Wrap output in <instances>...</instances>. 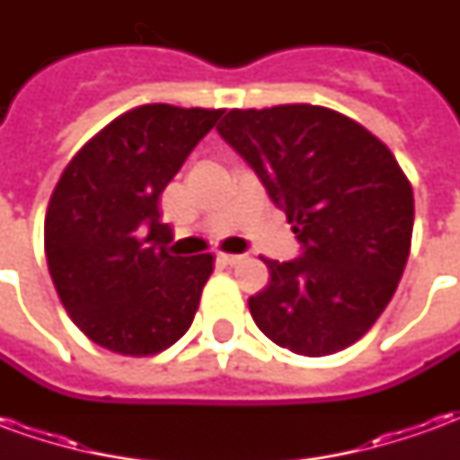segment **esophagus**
Wrapping results in <instances>:
<instances>
[{
    "instance_id": "obj_1",
    "label": "esophagus",
    "mask_w": 460,
    "mask_h": 460,
    "mask_svg": "<svg viewBox=\"0 0 460 460\" xmlns=\"http://www.w3.org/2000/svg\"><path fill=\"white\" fill-rule=\"evenodd\" d=\"M241 259H243V256H239V253H219V256H217V261H221L224 266H234V263H239Z\"/></svg>"
}]
</instances>
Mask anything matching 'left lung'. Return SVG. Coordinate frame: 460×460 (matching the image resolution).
<instances>
[{
    "label": "left lung",
    "mask_w": 460,
    "mask_h": 460,
    "mask_svg": "<svg viewBox=\"0 0 460 460\" xmlns=\"http://www.w3.org/2000/svg\"><path fill=\"white\" fill-rule=\"evenodd\" d=\"M217 130L300 243L298 259L266 261L269 286L249 298L253 323L296 355L357 342L394 296L411 249L414 194L394 155L320 105L229 111Z\"/></svg>",
    "instance_id": "1"
}]
</instances>
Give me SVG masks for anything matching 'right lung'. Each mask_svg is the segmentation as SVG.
<instances>
[{
    "instance_id": "right-lung-1",
    "label": "right lung",
    "mask_w": 460,
    "mask_h": 460,
    "mask_svg": "<svg viewBox=\"0 0 460 460\" xmlns=\"http://www.w3.org/2000/svg\"><path fill=\"white\" fill-rule=\"evenodd\" d=\"M224 111L152 103L85 142L56 184L44 249L56 293L84 335L157 355L190 330L214 256H177L160 194Z\"/></svg>"
}]
</instances>
